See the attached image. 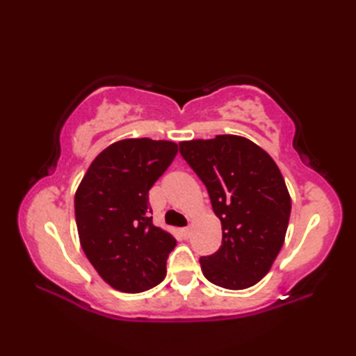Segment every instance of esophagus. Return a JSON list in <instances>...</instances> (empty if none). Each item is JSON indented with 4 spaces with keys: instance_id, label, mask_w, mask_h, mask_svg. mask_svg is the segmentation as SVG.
Returning <instances> with one entry per match:
<instances>
[{
    "instance_id": "obj_1",
    "label": "esophagus",
    "mask_w": 356,
    "mask_h": 356,
    "mask_svg": "<svg viewBox=\"0 0 356 356\" xmlns=\"http://www.w3.org/2000/svg\"><path fill=\"white\" fill-rule=\"evenodd\" d=\"M182 234H184V236L188 238V237H190L191 236V228H190V226H186V228H184L182 229Z\"/></svg>"
}]
</instances>
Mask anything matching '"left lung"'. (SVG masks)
I'll return each mask as SVG.
<instances>
[{
  "mask_svg": "<svg viewBox=\"0 0 356 356\" xmlns=\"http://www.w3.org/2000/svg\"><path fill=\"white\" fill-rule=\"evenodd\" d=\"M179 147L222 222L220 249L200 259L203 275L225 289H248L268 274L284 243L291 195L282 171L266 151L236 134Z\"/></svg>",
  "mask_w": 356,
  "mask_h": 356,
  "instance_id": "8db88e82",
  "label": "left lung"
}]
</instances>
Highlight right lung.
Returning a JSON list of instances; mask_svg holds the SVG:
<instances>
[{
  "label": "right lung",
  "instance_id": "add662e5",
  "mask_svg": "<svg viewBox=\"0 0 356 356\" xmlns=\"http://www.w3.org/2000/svg\"><path fill=\"white\" fill-rule=\"evenodd\" d=\"M176 154V142L122 139L101 151L81 180L74 194L81 246L113 289L139 293L166 275L177 241L153 225L148 191Z\"/></svg>",
  "mask_w": 356,
  "mask_h": 356
}]
</instances>
